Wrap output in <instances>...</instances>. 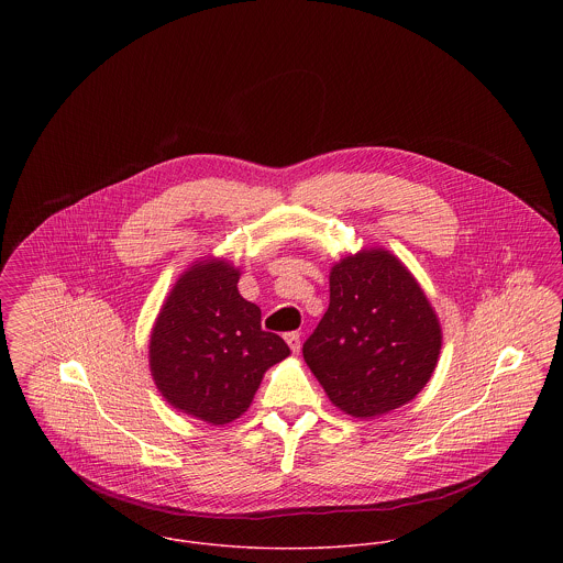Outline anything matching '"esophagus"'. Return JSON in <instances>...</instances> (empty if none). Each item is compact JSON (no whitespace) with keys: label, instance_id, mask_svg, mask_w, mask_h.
Here are the masks:
<instances>
[{"label":"esophagus","instance_id":"34e87169","mask_svg":"<svg viewBox=\"0 0 563 563\" xmlns=\"http://www.w3.org/2000/svg\"><path fill=\"white\" fill-rule=\"evenodd\" d=\"M284 338H286L288 346L292 349V353H299V351H301V333H299V331H288Z\"/></svg>","mask_w":563,"mask_h":563}]
</instances>
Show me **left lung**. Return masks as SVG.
I'll return each instance as SVG.
<instances>
[{
	"instance_id": "8db88e82",
	"label": "left lung",
	"mask_w": 563,
	"mask_h": 563,
	"mask_svg": "<svg viewBox=\"0 0 563 563\" xmlns=\"http://www.w3.org/2000/svg\"><path fill=\"white\" fill-rule=\"evenodd\" d=\"M442 329L416 277L386 249H362L329 273V308L303 357L329 401L375 418L411 401L431 379Z\"/></svg>"
}]
</instances>
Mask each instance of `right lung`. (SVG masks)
I'll use <instances>...</instances> for the list:
<instances>
[{"mask_svg":"<svg viewBox=\"0 0 563 563\" xmlns=\"http://www.w3.org/2000/svg\"><path fill=\"white\" fill-rule=\"evenodd\" d=\"M228 260H199L170 288L150 340V368L162 397L210 424L241 418L264 373L290 355L264 331L262 312L239 292Z\"/></svg>","mask_w":563,"mask_h":563,"instance_id":"right-lung-1","label":"right lung"}]
</instances>
